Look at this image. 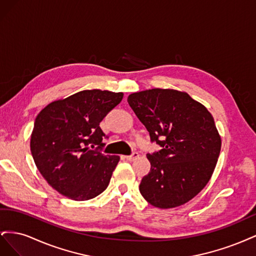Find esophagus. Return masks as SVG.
<instances>
[{
	"instance_id": "obj_1",
	"label": "esophagus",
	"mask_w": 256,
	"mask_h": 256,
	"mask_svg": "<svg viewBox=\"0 0 256 256\" xmlns=\"http://www.w3.org/2000/svg\"><path fill=\"white\" fill-rule=\"evenodd\" d=\"M138 156H140V154H138V152H134L132 154H131V156H126L125 158H126L128 161H134L136 159L138 158Z\"/></svg>"
}]
</instances>
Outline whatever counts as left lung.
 <instances>
[{"label":"left lung","mask_w":256,"mask_h":256,"mask_svg":"<svg viewBox=\"0 0 256 256\" xmlns=\"http://www.w3.org/2000/svg\"><path fill=\"white\" fill-rule=\"evenodd\" d=\"M128 104L162 147L147 154L152 168L140 184L142 196L161 209L189 202L212 178L220 154L212 115L186 92L170 88L132 92Z\"/></svg>","instance_id":"1"}]
</instances>
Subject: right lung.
I'll list each match as a JSON object with an SVG mask.
<instances>
[{"label": "right lung", "instance_id": "right-lung-1", "mask_svg": "<svg viewBox=\"0 0 256 256\" xmlns=\"http://www.w3.org/2000/svg\"><path fill=\"white\" fill-rule=\"evenodd\" d=\"M122 97L110 90H81L52 102L37 115L30 152L38 171L62 196L86 200L109 186L120 156L99 152L106 136L99 124Z\"/></svg>", "mask_w": 256, "mask_h": 256}]
</instances>
